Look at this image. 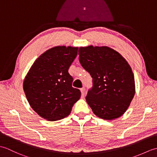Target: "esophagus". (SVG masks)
Returning a JSON list of instances; mask_svg holds the SVG:
<instances>
[{"label": "esophagus", "instance_id": "34e87169", "mask_svg": "<svg viewBox=\"0 0 157 157\" xmlns=\"http://www.w3.org/2000/svg\"><path fill=\"white\" fill-rule=\"evenodd\" d=\"M80 90H81V92H82V97L84 98V96H85V88H82L80 89Z\"/></svg>", "mask_w": 157, "mask_h": 157}]
</instances>
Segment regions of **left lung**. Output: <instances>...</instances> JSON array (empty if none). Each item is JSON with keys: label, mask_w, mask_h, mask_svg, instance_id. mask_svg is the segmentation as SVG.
<instances>
[{"label": "left lung", "mask_w": 157, "mask_h": 157, "mask_svg": "<svg viewBox=\"0 0 157 157\" xmlns=\"http://www.w3.org/2000/svg\"><path fill=\"white\" fill-rule=\"evenodd\" d=\"M82 66L92 78L86 100L98 117L112 120L124 113L135 94L131 67L115 50L89 46L79 49Z\"/></svg>", "instance_id": "left-lung-1"}]
</instances>
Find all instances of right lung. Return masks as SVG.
I'll list each match as a JSON object with an SVG mask.
<instances>
[{
	"instance_id": "right-lung-1",
	"label": "right lung",
	"mask_w": 157,
	"mask_h": 157,
	"mask_svg": "<svg viewBox=\"0 0 157 157\" xmlns=\"http://www.w3.org/2000/svg\"><path fill=\"white\" fill-rule=\"evenodd\" d=\"M78 48L56 46L36 60L23 82L26 98L35 112L48 121L67 117L81 92L72 87L68 72Z\"/></svg>"
}]
</instances>
